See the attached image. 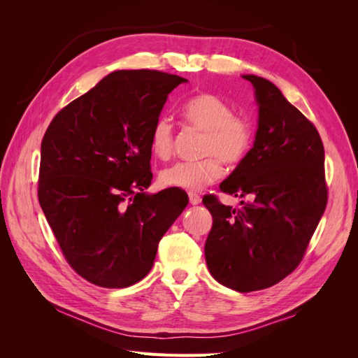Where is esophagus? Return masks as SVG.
Segmentation results:
<instances>
[{"instance_id":"1","label":"esophagus","mask_w":358,"mask_h":358,"mask_svg":"<svg viewBox=\"0 0 358 358\" xmlns=\"http://www.w3.org/2000/svg\"><path fill=\"white\" fill-rule=\"evenodd\" d=\"M188 197H189V203L191 204H199L201 201V197L199 196V194H196V192H189Z\"/></svg>"}]
</instances>
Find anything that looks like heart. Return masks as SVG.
<instances>
[{
  "label": "heart",
  "mask_w": 358,
  "mask_h": 358,
  "mask_svg": "<svg viewBox=\"0 0 358 358\" xmlns=\"http://www.w3.org/2000/svg\"><path fill=\"white\" fill-rule=\"evenodd\" d=\"M182 117L191 127L204 131L201 143L203 159L179 161L161 171L164 187L197 191L218 180L222 162L230 167L246 159L254 145L255 129L251 119L233 113L231 106L221 96L201 92L182 106ZM150 150L155 158L166 161L175 150V129L167 117H159L150 131Z\"/></svg>",
  "instance_id": "heart-1"
}]
</instances>
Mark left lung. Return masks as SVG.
<instances>
[{"label":"left lung","mask_w":358,"mask_h":358,"mask_svg":"<svg viewBox=\"0 0 358 358\" xmlns=\"http://www.w3.org/2000/svg\"><path fill=\"white\" fill-rule=\"evenodd\" d=\"M258 129L254 148L220 189L249 196L241 209L204 196L213 218L204 255L210 275L231 289L249 292L280 282L300 264L329 189L318 129L276 86L254 74Z\"/></svg>","instance_id":"1"}]
</instances>
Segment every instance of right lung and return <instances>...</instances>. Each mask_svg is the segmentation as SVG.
Returning a JSON list of instances; mask_svg holds the SVG:
<instances>
[{"label":"right lung","mask_w":358,"mask_h":358,"mask_svg":"<svg viewBox=\"0 0 358 358\" xmlns=\"http://www.w3.org/2000/svg\"><path fill=\"white\" fill-rule=\"evenodd\" d=\"M183 82L157 70L113 71L61 109L41 140L40 206L64 258L94 285L142 280L188 206L182 191L145 194L150 131Z\"/></svg>","instance_id":"1"}]
</instances>
